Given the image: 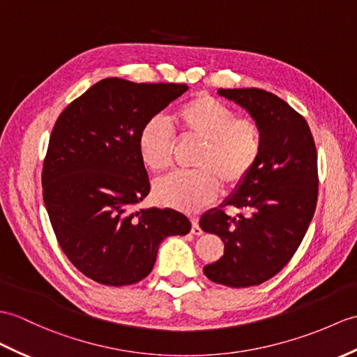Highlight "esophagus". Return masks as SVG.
Masks as SVG:
<instances>
[{
	"instance_id": "34e87169",
	"label": "esophagus",
	"mask_w": 357,
	"mask_h": 357,
	"mask_svg": "<svg viewBox=\"0 0 357 357\" xmlns=\"http://www.w3.org/2000/svg\"><path fill=\"white\" fill-rule=\"evenodd\" d=\"M192 234H195V236L202 234V229H201V227H199V222L196 218L192 219Z\"/></svg>"
}]
</instances>
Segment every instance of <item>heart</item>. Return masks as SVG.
<instances>
[{
	"mask_svg": "<svg viewBox=\"0 0 357 357\" xmlns=\"http://www.w3.org/2000/svg\"><path fill=\"white\" fill-rule=\"evenodd\" d=\"M181 135L201 141L195 172H178L158 181L153 199L162 206L196 211L210 204L219 184L234 188L255 167L261 153V130L255 120L236 117L229 106L210 96H197L175 114ZM175 137L164 120L155 117L139 129L137 146L149 170L161 173L172 165Z\"/></svg>",
	"mask_w": 357,
	"mask_h": 357,
	"instance_id": "b5f03b06",
	"label": "heart"
}]
</instances>
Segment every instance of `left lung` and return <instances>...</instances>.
<instances>
[{"instance_id": "8db88e82", "label": "left lung", "mask_w": 357, "mask_h": 357, "mask_svg": "<svg viewBox=\"0 0 357 357\" xmlns=\"http://www.w3.org/2000/svg\"><path fill=\"white\" fill-rule=\"evenodd\" d=\"M218 94L259 124L261 153L220 208L199 222L225 243L204 273L223 286L250 287L277 275L303 242L318 201V155L307 121L275 94L259 88H220ZM225 206L237 208L238 218L228 217Z\"/></svg>"}]
</instances>
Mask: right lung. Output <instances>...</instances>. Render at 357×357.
<instances>
[{"label": "right lung", "instance_id": "add662e5", "mask_svg": "<svg viewBox=\"0 0 357 357\" xmlns=\"http://www.w3.org/2000/svg\"><path fill=\"white\" fill-rule=\"evenodd\" d=\"M187 89L103 79L54 124L43 167L44 204L62 251L97 283H138L153 269L162 240L192 228L172 208L132 211L151 192L139 129Z\"/></svg>", "mask_w": 357, "mask_h": 357}]
</instances>
